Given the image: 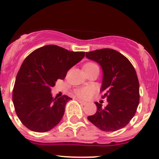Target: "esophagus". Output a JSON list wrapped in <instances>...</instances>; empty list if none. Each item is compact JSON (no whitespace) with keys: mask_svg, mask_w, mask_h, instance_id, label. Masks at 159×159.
Instances as JSON below:
<instances>
[{"mask_svg":"<svg viewBox=\"0 0 159 159\" xmlns=\"http://www.w3.org/2000/svg\"><path fill=\"white\" fill-rule=\"evenodd\" d=\"M77 100H78V102H79L80 104H81V105H85L86 104H87V102H84V101L81 100V99H77Z\"/></svg>","mask_w":159,"mask_h":159,"instance_id":"obj_1","label":"esophagus"}]
</instances>
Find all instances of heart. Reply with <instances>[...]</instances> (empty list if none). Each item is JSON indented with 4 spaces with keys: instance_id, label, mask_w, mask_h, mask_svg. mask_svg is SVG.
<instances>
[{
    "instance_id": "obj_1",
    "label": "heart",
    "mask_w": 159,
    "mask_h": 159,
    "mask_svg": "<svg viewBox=\"0 0 159 159\" xmlns=\"http://www.w3.org/2000/svg\"><path fill=\"white\" fill-rule=\"evenodd\" d=\"M96 66H98V65L95 63H94V62H88V63H86L84 65V69H85V68H91ZM92 92L93 90L90 87H81L78 88V89L75 90V95L78 96L80 98L83 99H86L89 98L91 95V94H92Z\"/></svg>"
}]
</instances>
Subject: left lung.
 <instances>
[{
    "label": "left lung",
    "instance_id": "obj_1",
    "mask_svg": "<svg viewBox=\"0 0 159 159\" xmlns=\"http://www.w3.org/2000/svg\"><path fill=\"white\" fill-rule=\"evenodd\" d=\"M86 57L98 62L103 70L101 92L108 105L94 102L97 111L88 119L99 129L115 131L125 127L139 104V82L130 61L115 50L103 48L86 52Z\"/></svg>",
    "mask_w": 159,
    "mask_h": 159
}]
</instances>
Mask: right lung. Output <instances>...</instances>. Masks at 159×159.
Returning a JSON list of instances; mask_svg holds the SVG:
<instances>
[{
	"mask_svg": "<svg viewBox=\"0 0 159 159\" xmlns=\"http://www.w3.org/2000/svg\"><path fill=\"white\" fill-rule=\"evenodd\" d=\"M84 51H70L57 45H46L31 52L17 72L13 89L14 109L22 124L36 132L55 127L63 117L67 95L53 98L51 87L65 79L70 68L84 57Z\"/></svg>",
	"mask_w": 159,
	"mask_h": 159,
	"instance_id": "1",
	"label": "right lung"
}]
</instances>
